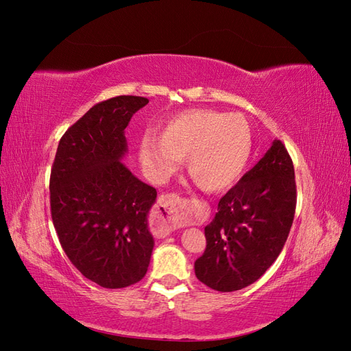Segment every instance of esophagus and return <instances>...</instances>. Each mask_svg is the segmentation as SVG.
Segmentation results:
<instances>
[{
    "label": "esophagus",
    "mask_w": 351,
    "mask_h": 351,
    "mask_svg": "<svg viewBox=\"0 0 351 351\" xmlns=\"http://www.w3.org/2000/svg\"><path fill=\"white\" fill-rule=\"evenodd\" d=\"M183 208V199L174 193L161 195L154 217V226L161 234H169L178 227L180 212Z\"/></svg>",
    "instance_id": "obj_1"
}]
</instances>
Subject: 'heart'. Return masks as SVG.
<instances>
[{
	"instance_id": "1",
	"label": "heart",
	"mask_w": 351,
	"mask_h": 351,
	"mask_svg": "<svg viewBox=\"0 0 351 351\" xmlns=\"http://www.w3.org/2000/svg\"><path fill=\"white\" fill-rule=\"evenodd\" d=\"M252 129L240 114L187 110L171 117L161 130L145 134L139 161L145 174L164 183L186 156L189 174L208 192L236 183L252 154Z\"/></svg>"
}]
</instances>
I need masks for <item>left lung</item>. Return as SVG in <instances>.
<instances>
[{
    "mask_svg": "<svg viewBox=\"0 0 351 351\" xmlns=\"http://www.w3.org/2000/svg\"><path fill=\"white\" fill-rule=\"evenodd\" d=\"M293 161L281 141L221 197L205 227L206 249L195 274L209 289L228 293L259 280L278 258L294 219Z\"/></svg>",
    "mask_w": 351,
    "mask_h": 351,
    "instance_id": "obj_1",
    "label": "left lung"
}]
</instances>
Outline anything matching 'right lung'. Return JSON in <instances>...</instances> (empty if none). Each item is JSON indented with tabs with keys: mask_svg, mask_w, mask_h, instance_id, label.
<instances>
[{
	"mask_svg": "<svg viewBox=\"0 0 351 351\" xmlns=\"http://www.w3.org/2000/svg\"><path fill=\"white\" fill-rule=\"evenodd\" d=\"M147 102L121 95L93 105L62 134L51 169V217L61 247L104 289L139 282L154 250L147 214L156 190L121 162L125 127Z\"/></svg>",
	"mask_w": 351,
	"mask_h": 351,
	"instance_id": "1",
	"label": "right lung"
}]
</instances>
